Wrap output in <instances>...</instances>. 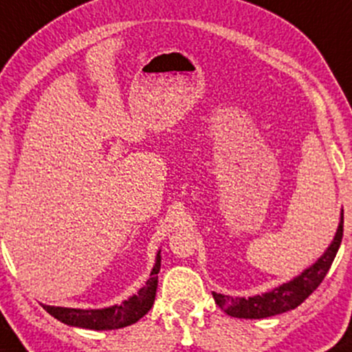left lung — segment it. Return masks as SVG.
Returning a JSON list of instances; mask_svg holds the SVG:
<instances>
[{"mask_svg": "<svg viewBox=\"0 0 352 352\" xmlns=\"http://www.w3.org/2000/svg\"><path fill=\"white\" fill-rule=\"evenodd\" d=\"M342 224H344V212H341V223H339L338 231L333 243L324 251V254L316 261L313 266L304 270L301 274L296 276L289 283H284L279 287L264 293L261 296H252V298H229V296L212 293V298L224 313L232 316V318L244 319H263L286 313V311L294 309L304 299L309 298L311 294L318 289L319 284L322 283L324 276L333 264L336 252L342 241Z\"/></svg>", "mask_w": 352, "mask_h": 352, "instance_id": "left-lung-1", "label": "left lung"}]
</instances>
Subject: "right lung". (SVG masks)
<instances>
[{
  "label": "right lung",
  "instance_id": "1",
  "mask_svg": "<svg viewBox=\"0 0 352 352\" xmlns=\"http://www.w3.org/2000/svg\"><path fill=\"white\" fill-rule=\"evenodd\" d=\"M161 251H157L156 263L153 266L151 278L146 284L133 294L131 298L126 299L121 304L104 307V309H73V307H56V306H43L48 313L56 318L58 321L65 322L68 326L85 327V329L94 331H111L134 324L140 321L143 316L151 309L153 302L156 298L157 287V272L161 270Z\"/></svg>",
  "mask_w": 352,
  "mask_h": 352
}]
</instances>
